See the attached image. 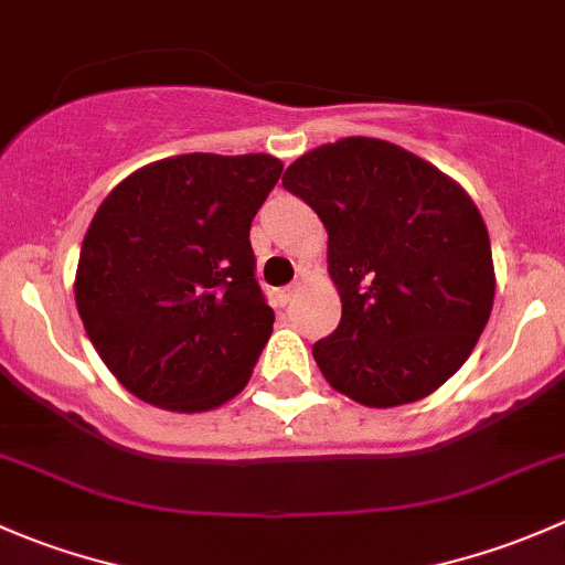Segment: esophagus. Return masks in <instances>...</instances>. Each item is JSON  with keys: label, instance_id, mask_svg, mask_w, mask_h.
Segmentation results:
<instances>
[{"label": "esophagus", "instance_id": "esophagus-1", "mask_svg": "<svg viewBox=\"0 0 565 565\" xmlns=\"http://www.w3.org/2000/svg\"><path fill=\"white\" fill-rule=\"evenodd\" d=\"M300 289H303V281H295V284H289L287 289H281V292H278V300H281V303L287 306L289 300H295V298H298V292H300Z\"/></svg>", "mask_w": 565, "mask_h": 565}]
</instances>
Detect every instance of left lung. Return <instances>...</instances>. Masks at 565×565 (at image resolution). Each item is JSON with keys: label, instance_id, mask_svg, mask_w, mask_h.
<instances>
[{"label": "left lung", "instance_id": "left-lung-1", "mask_svg": "<svg viewBox=\"0 0 565 565\" xmlns=\"http://www.w3.org/2000/svg\"><path fill=\"white\" fill-rule=\"evenodd\" d=\"M284 188L328 232L341 322L311 350L322 377L377 409L418 402L451 380L494 303L489 232L465 188L369 136L300 156Z\"/></svg>", "mask_w": 565, "mask_h": 565}]
</instances>
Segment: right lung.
Instances as JSON below:
<instances>
[{
  "label": "right lung",
  "mask_w": 565,
  "mask_h": 565,
  "mask_svg": "<svg viewBox=\"0 0 565 565\" xmlns=\"http://www.w3.org/2000/svg\"><path fill=\"white\" fill-rule=\"evenodd\" d=\"M281 169L265 152H188L136 169L98 207L73 292L100 361L141 402L207 413L248 385L276 319L248 235Z\"/></svg>",
  "instance_id": "add662e5"
}]
</instances>
